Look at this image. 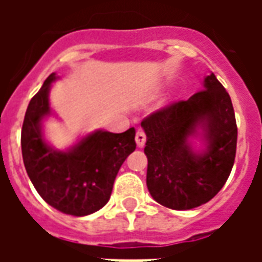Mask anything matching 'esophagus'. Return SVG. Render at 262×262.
Listing matches in <instances>:
<instances>
[{
    "label": "esophagus",
    "mask_w": 262,
    "mask_h": 262,
    "mask_svg": "<svg viewBox=\"0 0 262 262\" xmlns=\"http://www.w3.org/2000/svg\"><path fill=\"white\" fill-rule=\"evenodd\" d=\"M135 140H136L137 147H144V144H146V135H144V132L139 130L136 133V137H135Z\"/></svg>",
    "instance_id": "1"
}]
</instances>
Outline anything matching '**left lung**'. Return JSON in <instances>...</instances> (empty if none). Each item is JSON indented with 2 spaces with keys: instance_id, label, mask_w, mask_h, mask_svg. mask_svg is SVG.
Listing matches in <instances>:
<instances>
[{
  "instance_id": "1",
  "label": "left lung",
  "mask_w": 262,
  "mask_h": 262,
  "mask_svg": "<svg viewBox=\"0 0 262 262\" xmlns=\"http://www.w3.org/2000/svg\"><path fill=\"white\" fill-rule=\"evenodd\" d=\"M203 88L142 122L148 192L165 208L188 210L209 202L234 164L237 125L230 95L213 73L205 77ZM193 138L203 142L199 152Z\"/></svg>"
}]
</instances>
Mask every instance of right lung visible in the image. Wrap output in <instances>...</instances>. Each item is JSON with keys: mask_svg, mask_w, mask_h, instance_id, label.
Masks as SVG:
<instances>
[{"mask_svg": "<svg viewBox=\"0 0 262 262\" xmlns=\"http://www.w3.org/2000/svg\"><path fill=\"white\" fill-rule=\"evenodd\" d=\"M56 80L59 77L52 73L28 105L20 135L24 164L50 206L71 216H86L109 201L120 165L136 148V130H95L67 150L52 147L45 140L42 122L52 115L49 92Z\"/></svg>", "mask_w": 262, "mask_h": 262, "instance_id": "right-lung-1", "label": "right lung"}]
</instances>
